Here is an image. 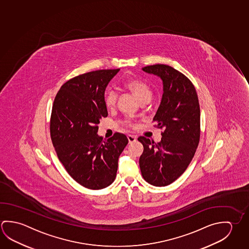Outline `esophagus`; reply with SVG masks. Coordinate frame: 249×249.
<instances>
[{
    "label": "esophagus",
    "mask_w": 249,
    "mask_h": 249,
    "mask_svg": "<svg viewBox=\"0 0 249 249\" xmlns=\"http://www.w3.org/2000/svg\"><path fill=\"white\" fill-rule=\"evenodd\" d=\"M127 139H128V142L133 143L136 142L137 137H136V135H127Z\"/></svg>",
    "instance_id": "1"
}]
</instances>
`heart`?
<instances>
[{
	"label": "heart",
	"instance_id": "1",
	"mask_svg": "<svg viewBox=\"0 0 249 249\" xmlns=\"http://www.w3.org/2000/svg\"><path fill=\"white\" fill-rule=\"evenodd\" d=\"M124 87L131 91L141 102L150 101L152 92L146 82L138 79H129L124 82ZM117 101V93L113 89H107L104 93V102L107 107H112Z\"/></svg>",
	"mask_w": 249,
	"mask_h": 249
}]
</instances>
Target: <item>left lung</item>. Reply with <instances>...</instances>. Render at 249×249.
Returning <instances> with one entry per match:
<instances>
[{"label": "left lung", "instance_id": "8db88e82", "mask_svg": "<svg viewBox=\"0 0 249 249\" xmlns=\"http://www.w3.org/2000/svg\"><path fill=\"white\" fill-rule=\"evenodd\" d=\"M142 70L162 80L163 94L153 122L163 132L158 143L139 137L144 147L139 164L147 182L164 187L183 174L196 154L200 135L199 100L191 81L170 66L155 64Z\"/></svg>", "mask_w": 249, "mask_h": 249}]
</instances>
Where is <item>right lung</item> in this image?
<instances>
[{
    "instance_id": "right-lung-1",
    "label": "right lung",
    "mask_w": 249,
    "mask_h": 249,
    "mask_svg": "<svg viewBox=\"0 0 249 249\" xmlns=\"http://www.w3.org/2000/svg\"><path fill=\"white\" fill-rule=\"evenodd\" d=\"M117 70H96L72 78L53 101L50 136L58 158L76 182L98 190L114 182L118 159L128 140L121 133L103 140L100 120L107 116L104 93Z\"/></svg>"
}]
</instances>
